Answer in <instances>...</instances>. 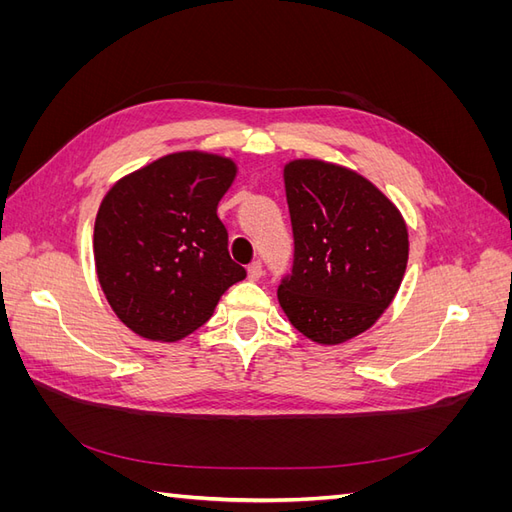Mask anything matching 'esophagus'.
<instances>
[{
  "label": "esophagus",
  "mask_w": 512,
  "mask_h": 512,
  "mask_svg": "<svg viewBox=\"0 0 512 512\" xmlns=\"http://www.w3.org/2000/svg\"><path fill=\"white\" fill-rule=\"evenodd\" d=\"M247 277H250L252 282H258L262 277V262H258V260L252 262V265L247 267Z\"/></svg>",
  "instance_id": "obj_1"
}]
</instances>
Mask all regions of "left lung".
Here are the masks:
<instances>
[{
	"label": "left lung",
	"mask_w": 512,
	"mask_h": 512,
	"mask_svg": "<svg viewBox=\"0 0 512 512\" xmlns=\"http://www.w3.org/2000/svg\"><path fill=\"white\" fill-rule=\"evenodd\" d=\"M292 269L277 299L292 327L333 346L367 331L408 265V228L374 183L350 168L294 160L284 168Z\"/></svg>",
	"instance_id": "8db88e82"
}]
</instances>
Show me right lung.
<instances>
[{"label":"right lung","instance_id":"right-lung-1","mask_svg":"<svg viewBox=\"0 0 512 512\" xmlns=\"http://www.w3.org/2000/svg\"><path fill=\"white\" fill-rule=\"evenodd\" d=\"M232 160L170 153L117 181L96 215L94 258L117 318L153 342H177L211 318L247 275L228 254L218 203L235 181Z\"/></svg>","mask_w":512,"mask_h":512}]
</instances>
